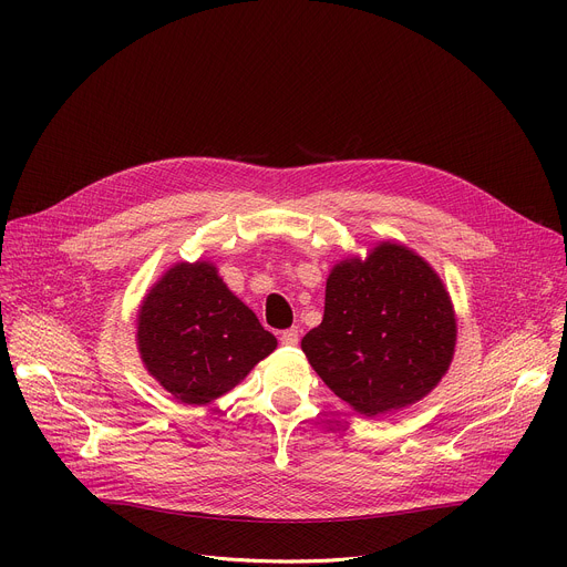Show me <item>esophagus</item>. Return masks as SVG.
<instances>
[{
    "label": "esophagus",
    "instance_id": "esophagus-1",
    "mask_svg": "<svg viewBox=\"0 0 567 567\" xmlns=\"http://www.w3.org/2000/svg\"><path fill=\"white\" fill-rule=\"evenodd\" d=\"M298 339H300V334H298V330H296V328L285 330V332L280 334V343H282V346H287V348L298 346Z\"/></svg>",
    "mask_w": 567,
    "mask_h": 567
}]
</instances>
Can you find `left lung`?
Wrapping results in <instances>:
<instances>
[{"label":"left lung","mask_w":567,"mask_h":567,"mask_svg":"<svg viewBox=\"0 0 567 567\" xmlns=\"http://www.w3.org/2000/svg\"><path fill=\"white\" fill-rule=\"evenodd\" d=\"M457 339L451 296L437 271L399 241L337 262L322 322L302 352L326 385L359 415L409 409L446 374Z\"/></svg>","instance_id":"obj_1"}]
</instances>
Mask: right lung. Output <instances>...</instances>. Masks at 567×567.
Masks as SVG:
<instances>
[{"label": "right lung", "mask_w": 567, "mask_h": 567, "mask_svg": "<svg viewBox=\"0 0 567 567\" xmlns=\"http://www.w3.org/2000/svg\"><path fill=\"white\" fill-rule=\"evenodd\" d=\"M276 346L208 260L175 262L138 305L136 350L145 370L190 406L233 390Z\"/></svg>", "instance_id": "add662e5"}]
</instances>
